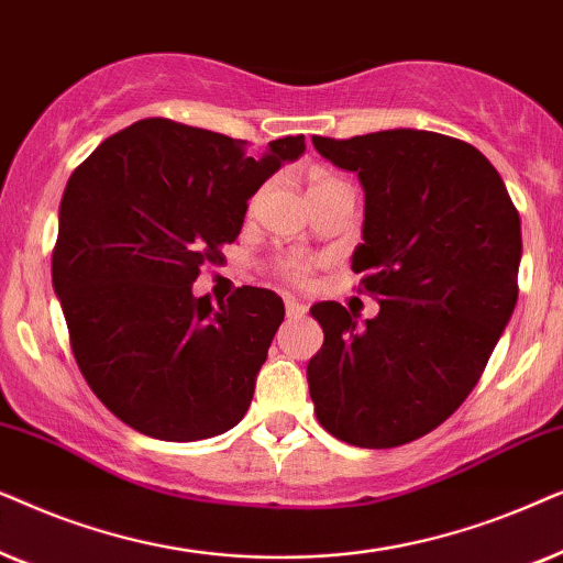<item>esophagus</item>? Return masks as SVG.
I'll use <instances>...</instances> for the list:
<instances>
[{
    "instance_id": "34e87169",
    "label": "esophagus",
    "mask_w": 563,
    "mask_h": 563,
    "mask_svg": "<svg viewBox=\"0 0 563 563\" xmlns=\"http://www.w3.org/2000/svg\"><path fill=\"white\" fill-rule=\"evenodd\" d=\"M286 313L288 319H301L306 313V306L301 301H296V298H286Z\"/></svg>"
}]
</instances>
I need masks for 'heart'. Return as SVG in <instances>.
<instances>
[{
    "instance_id": "heart-1",
    "label": "heart",
    "mask_w": 563,
    "mask_h": 563,
    "mask_svg": "<svg viewBox=\"0 0 563 563\" xmlns=\"http://www.w3.org/2000/svg\"><path fill=\"white\" fill-rule=\"evenodd\" d=\"M340 183L334 175H329L324 169H313L311 177H309V190H317V187H324V185H334ZM277 275L286 277V280H294V283H301L306 275H309V262L301 260V257H286L277 262Z\"/></svg>"
}]
</instances>
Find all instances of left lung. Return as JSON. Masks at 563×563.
I'll list each match as a JSON object with an SVG mask.
<instances>
[{
	"mask_svg": "<svg viewBox=\"0 0 563 563\" xmlns=\"http://www.w3.org/2000/svg\"><path fill=\"white\" fill-rule=\"evenodd\" d=\"M365 192L352 269L380 311L365 324L311 306L324 344L306 378L319 424L357 448H396L443 424L478 384L517 303L520 216L466 141L394 129L313 136Z\"/></svg>",
	"mask_w": 563,
	"mask_h": 563,
	"instance_id": "8db88e82",
	"label": "left lung"
}]
</instances>
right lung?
Masks as SVG:
<instances>
[{
	"label": "right lung",
	"mask_w": 563,
	"mask_h": 563,
	"mask_svg": "<svg viewBox=\"0 0 563 563\" xmlns=\"http://www.w3.org/2000/svg\"><path fill=\"white\" fill-rule=\"evenodd\" d=\"M223 133L146 118L102 141L66 183L54 290L89 388L133 430L169 443L221 434L250 409L286 309L244 286L219 309L192 296L223 260L246 200L303 136L257 156Z\"/></svg>",
	"instance_id": "right-lung-1"
}]
</instances>
